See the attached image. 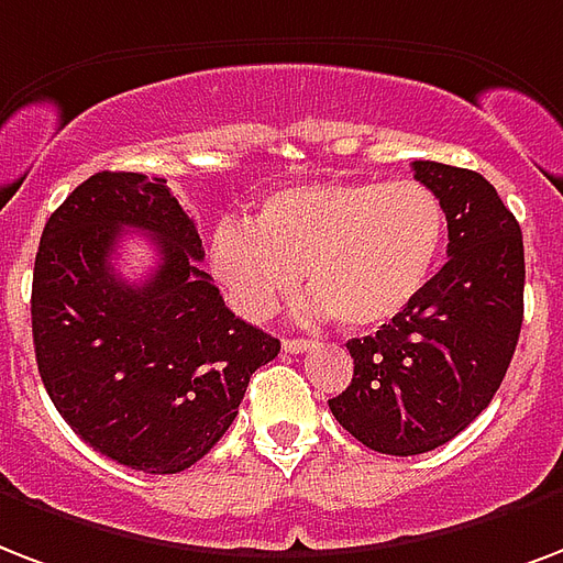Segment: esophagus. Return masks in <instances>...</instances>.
<instances>
[{
  "label": "esophagus",
  "instance_id": "34e87169",
  "mask_svg": "<svg viewBox=\"0 0 563 563\" xmlns=\"http://www.w3.org/2000/svg\"><path fill=\"white\" fill-rule=\"evenodd\" d=\"M307 349H310V339H303V336L283 339V351H289V354H303Z\"/></svg>",
  "mask_w": 563,
  "mask_h": 563
}]
</instances>
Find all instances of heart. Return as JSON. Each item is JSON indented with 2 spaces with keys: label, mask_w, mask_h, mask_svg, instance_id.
Returning a JSON list of instances; mask_svg holds the SVG:
<instances>
[{
  "label": "heart",
  "mask_w": 563,
  "mask_h": 563,
  "mask_svg": "<svg viewBox=\"0 0 563 563\" xmlns=\"http://www.w3.org/2000/svg\"><path fill=\"white\" fill-rule=\"evenodd\" d=\"M445 244V209L416 183H307L263 197L209 235V272L239 316L265 319L303 280L312 310L368 330L405 312Z\"/></svg>",
  "instance_id": "heart-1"
}]
</instances>
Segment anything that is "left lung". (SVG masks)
Segmentation results:
<instances>
[{
    "label": "left lung",
    "mask_w": 563,
    "mask_h": 563,
    "mask_svg": "<svg viewBox=\"0 0 563 563\" xmlns=\"http://www.w3.org/2000/svg\"><path fill=\"white\" fill-rule=\"evenodd\" d=\"M449 221V263L377 330L351 339L354 377L330 413L380 454L449 443L490 405L522 328L526 256L517 218L475 170L413 162Z\"/></svg>",
    "instance_id": "8db88e82"
}]
</instances>
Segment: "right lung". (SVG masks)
I'll return each mask as SVG.
<instances>
[{
	"mask_svg": "<svg viewBox=\"0 0 563 563\" xmlns=\"http://www.w3.org/2000/svg\"><path fill=\"white\" fill-rule=\"evenodd\" d=\"M123 225L157 247L147 282L110 265ZM200 260L197 224L165 179L126 170L73 188L34 256V357L55 410L93 452L150 475L200 461L280 351L227 310Z\"/></svg>",
	"mask_w": 563,
	"mask_h": 563,
	"instance_id": "add662e5",
	"label": "right lung"
}]
</instances>
